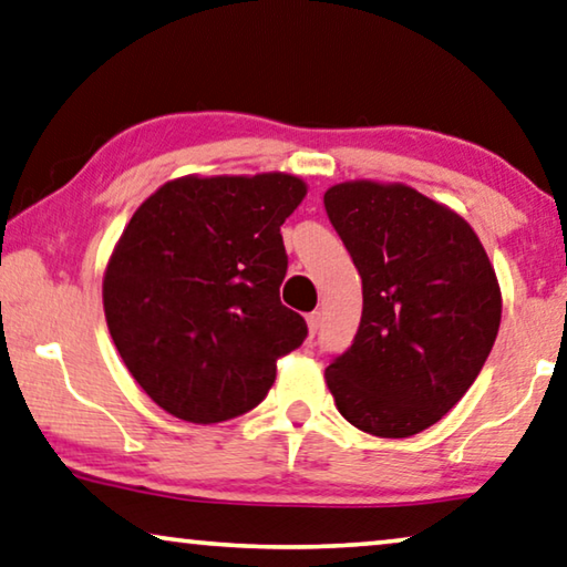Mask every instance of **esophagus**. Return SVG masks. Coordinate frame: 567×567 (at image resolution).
I'll list each match as a JSON object with an SVG mask.
<instances>
[{"label":"esophagus","mask_w":567,"mask_h":567,"mask_svg":"<svg viewBox=\"0 0 567 567\" xmlns=\"http://www.w3.org/2000/svg\"><path fill=\"white\" fill-rule=\"evenodd\" d=\"M320 320H323V316H320L318 310H312L310 316H308V331H310V336H316V333H318V328H320Z\"/></svg>","instance_id":"esophagus-1"}]
</instances>
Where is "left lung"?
<instances>
[{
	"mask_svg": "<svg viewBox=\"0 0 567 567\" xmlns=\"http://www.w3.org/2000/svg\"><path fill=\"white\" fill-rule=\"evenodd\" d=\"M326 214L361 275L359 331L326 369L353 427L410 437L476 382L502 320V292L478 236L408 185L326 190Z\"/></svg>",
	"mask_w": 567,
	"mask_h": 567,
	"instance_id": "8db88e82",
	"label": "left lung"
}]
</instances>
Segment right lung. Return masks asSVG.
<instances>
[{
	"mask_svg": "<svg viewBox=\"0 0 567 567\" xmlns=\"http://www.w3.org/2000/svg\"><path fill=\"white\" fill-rule=\"evenodd\" d=\"M295 175L177 177L134 210L104 275L109 333L130 374L171 415L239 417L306 341L280 302V226L306 198Z\"/></svg>",
	"mask_w": 567,
	"mask_h": 567,
	"instance_id": "add662e5",
	"label": "right lung"
}]
</instances>
